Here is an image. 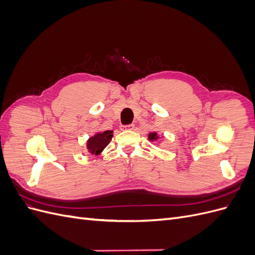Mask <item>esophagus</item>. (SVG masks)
Masks as SVG:
<instances>
[{
    "mask_svg": "<svg viewBox=\"0 0 255 255\" xmlns=\"http://www.w3.org/2000/svg\"><path fill=\"white\" fill-rule=\"evenodd\" d=\"M135 128L134 125H128V126H122V129H133Z\"/></svg>",
    "mask_w": 255,
    "mask_h": 255,
    "instance_id": "esophagus-1",
    "label": "esophagus"
}]
</instances>
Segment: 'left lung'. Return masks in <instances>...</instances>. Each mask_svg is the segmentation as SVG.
Here are the masks:
<instances>
[{
  "instance_id": "1",
  "label": "left lung",
  "mask_w": 255,
  "mask_h": 255,
  "mask_svg": "<svg viewBox=\"0 0 255 255\" xmlns=\"http://www.w3.org/2000/svg\"><path fill=\"white\" fill-rule=\"evenodd\" d=\"M159 138V136L157 135V133L156 132H153V133H150L149 135H148V139L150 140V141H156L157 139Z\"/></svg>"
}]
</instances>
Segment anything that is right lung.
I'll return each instance as SVG.
<instances>
[{
  "label": "right lung",
  "instance_id": "1",
  "mask_svg": "<svg viewBox=\"0 0 255 255\" xmlns=\"http://www.w3.org/2000/svg\"><path fill=\"white\" fill-rule=\"evenodd\" d=\"M113 130H105L102 133H97L87 140V150L92 155H99L109 144L113 138Z\"/></svg>",
  "mask_w": 255,
  "mask_h": 255
}]
</instances>
